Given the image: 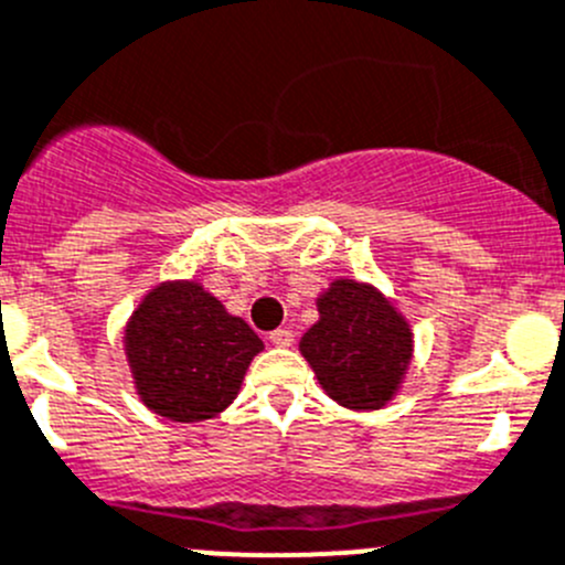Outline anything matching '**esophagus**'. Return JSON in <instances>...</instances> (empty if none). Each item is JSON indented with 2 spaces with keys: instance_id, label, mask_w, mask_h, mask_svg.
I'll return each mask as SVG.
<instances>
[{
  "instance_id": "1",
  "label": "esophagus",
  "mask_w": 565,
  "mask_h": 565,
  "mask_svg": "<svg viewBox=\"0 0 565 565\" xmlns=\"http://www.w3.org/2000/svg\"><path fill=\"white\" fill-rule=\"evenodd\" d=\"M270 342L276 348H289L295 342V333L289 328H276V331H270Z\"/></svg>"
}]
</instances>
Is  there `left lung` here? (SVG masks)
Wrapping results in <instances>:
<instances>
[{
	"label": "left lung",
	"mask_w": 565,
	"mask_h": 565,
	"mask_svg": "<svg viewBox=\"0 0 565 565\" xmlns=\"http://www.w3.org/2000/svg\"><path fill=\"white\" fill-rule=\"evenodd\" d=\"M317 306L320 322L300 339L317 381L344 408L386 405L414 350L408 322L381 292L350 278L333 281Z\"/></svg>",
	"instance_id": "left-lung-1"
}]
</instances>
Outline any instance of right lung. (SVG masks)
Segmentation results:
<instances>
[{"label": "right lung", "mask_w": 565, "mask_h": 565, "mask_svg": "<svg viewBox=\"0 0 565 565\" xmlns=\"http://www.w3.org/2000/svg\"><path fill=\"white\" fill-rule=\"evenodd\" d=\"M259 350L248 322L190 281L157 287L126 326L137 392L151 411L177 422L221 414Z\"/></svg>", "instance_id": "obj_1"}]
</instances>
